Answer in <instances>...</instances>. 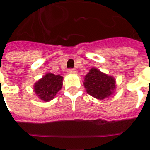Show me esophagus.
<instances>
[{"instance_id":"obj_1","label":"esophagus","mask_w":150,"mask_h":150,"mask_svg":"<svg viewBox=\"0 0 150 150\" xmlns=\"http://www.w3.org/2000/svg\"><path fill=\"white\" fill-rule=\"evenodd\" d=\"M67 72L68 74H76V71L75 69H73V68H70V69H68Z\"/></svg>"}]
</instances>
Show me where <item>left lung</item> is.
Listing matches in <instances>:
<instances>
[{"label":"left lung","instance_id":"left-lung-1","mask_svg":"<svg viewBox=\"0 0 150 150\" xmlns=\"http://www.w3.org/2000/svg\"><path fill=\"white\" fill-rule=\"evenodd\" d=\"M84 85L89 95L99 100H103L114 93L115 80L111 76L93 68L86 75Z\"/></svg>","mask_w":150,"mask_h":150}]
</instances>
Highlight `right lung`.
Wrapping results in <instances>:
<instances>
[{"label": "right lung", "instance_id": "right-lung-1", "mask_svg": "<svg viewBox=\"0 0 150 150\" xmlns=\"http://www.w3.org/2000/svg\"><path fill=\"white\" fill-rule=\"evenodd\" d=\"M63 77L47 73L34 86V91L43 101H50L61 90L63 84Z\"/></svg>", "mask_w": 150, "mask_h": 150}]
</instances>
